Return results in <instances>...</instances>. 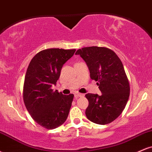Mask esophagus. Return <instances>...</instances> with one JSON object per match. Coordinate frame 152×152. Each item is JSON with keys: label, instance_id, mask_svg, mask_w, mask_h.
Here are the masks:
<instances>
[{"label": "esophagus", "instance_id": "obj_1", "mask_svg": "<svg viewBox=\"0 0 152 152\" xmlns=\"http://www.w3.org/2000/svg\"><path fill=\"white\" fill-rule=\"evenodd\" d=\"M84 96V94H80V93H76L75 94V98L76 99H78V97H81V96Z\"/></svg>", "mask_w": 152, "mask_h": 152}]
</instances>
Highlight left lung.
<instances>
[{"label": "left lung", "instance_id": "obj_1", "mask_svg": "<svg viewBox=\"0 0 152 152\" xmlns=\"http://www.w3.org/2000/svg\"><path fill=\"white\" fill-rule=\"evenodd\" d=\"M88 66L90 77L97 81L102 94H86V117L97 124H107L117 118L124 109L130 85L121 61L106 47H84L76 52Z\"/></svg>", "mask_w": 152, "mask_h": 152}]
</instances>
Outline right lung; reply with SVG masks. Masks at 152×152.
<instances>
[{"label": "right lung", "instance_id": "right-lung-1", "mask_svg": "<svg viewBox=\"0 0 152 152\" xmlns=\"http://www.w3.org/2000/svg\"><path fill=\"white\" fill-rule=\"evenodd\" d=\"M76 49L48 48L38 52L31 61L24 80L23 99L28 113L38 124L53 129L66 121L74 94L64 95L51 88L60 77L65 63Z\"/></svg>", "mask_w": 152, "mask_h": 152}]
</instances>
